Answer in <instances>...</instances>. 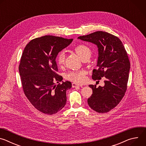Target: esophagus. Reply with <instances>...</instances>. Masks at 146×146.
I'll use <instances>...</instances> for the list:
<instances>
[{"instance_id": "obj_1", "label": "esophagus", "mask_w": 146, "mask_h": 146, "mask_svg": "<svg viewBox=\"0 0 146 146\" xmlns=\"http://www.w3.org/2000/svg\"><path fill=\"white\" fill-rule=\"evenodd\" d=\"M82 86L81 84H77V83H75V82H73L72 83V87L74 88V87H81Z\"/></svg>"}]
</instances>
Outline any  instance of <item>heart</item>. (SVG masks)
Instances as JSON below:
<instances>
[{"mask_svg": "<svg viewBox=\"0 0 146 146\" xmlns=\"http://www.w3.org/2000/svg\"><path fill=\"white\" fill-rule=\"evenodd\" d=\"M76 52L82 59L86 58H90L91 55V49L85 44H78L74 48ZM65 54L64 51L59 52L56 57V64L59 66H63L65 64ZM87 72L84 70L78 71H73L66 74V78L74 82L82 83L86 80V76Z\"/></svg>", "mask_w": 146, "mask_h": 146, "instance_id": "obj_1", "label": "heart"}]
</instances>
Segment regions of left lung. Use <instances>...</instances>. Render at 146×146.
Masks as SVG:
<instances>
[{"label":"left lung","mask_w":146,"mask_h":146,"mask_svg":"<svg viewBox=\"0 0 146 146\" xmlns=\"http://www.w3.org/2000/svg\"><path fill=\"white\" fill-rule=\"evenodd\" d=\"M78 38L97 45L98 69H94L92 78H105L103 87L90 85L92 94L87 100L89 106L99 113L110 111L125 95L130 70V62L122 41L110 33L97 31Z\"/></svg>","instance_id":"8db88e82"}]
</instances>
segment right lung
Wrapping results in <instances>:
<instances>
[{"instance_id": "add662e5", "label": "right lung", "mask_w": 146, "mask_h": 146, "mask_svg": "<svg viewBox=\"0 0 146 146\" xmlns=\"http://www.w3.org/2000/svg\"><path fill=\"white\" fill-rule=\"evenodd\" d=\"M73 39L47 35L34 38L26 46L21 58L19 72L24 92L38 111L52 115L63 109L70 81L60 82L55 59ZM58 84L56 85V84Z\"/></svg>"}]
</instances>
